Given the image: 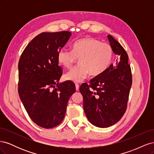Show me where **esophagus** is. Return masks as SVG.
I'll use <instances>...</instances> for the list:
<instances>
[{
    "label": "esophagus",
    "mask_w": 154,
    "mask_h": 154,
    "mask_svg": "<svg viewBox=\"0 0 154 154\" xmlns=\"http://www.w3.org/2000/svg\"><path fill=\"white\" fill-rule=\"evenodd\" d=\"M75 85H76V90L79 91V87H80V85H79V84H78V83H76Z\"/></svg>",
    "instance_id": "esophagus-1"
}]
</instances>
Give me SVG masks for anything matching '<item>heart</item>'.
Returning a JSON list of instances; mask_svg holds the SVG:
<instances>
[{
    "mask_svg": "<svg viewBox=\"0 0 154 154\" xmlns=\"http://www.w3.org/2000/svg\"><path fill=\"white\" fill-rule=\"evenodd\" d=\"M113 50L111 46L91 37H85L72 44V51L62 49L57 53L58 63L65 68L70 69L79 60L78 66L65 75L67 80L80 82L88 74L98 76L105 72L111 65Z\"/></svg>",
    "mask_w": 154,
    "mask_h": 154,
    "instance_id": "1",
    "label": "heart"
}]
</instances>
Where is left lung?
I'll return each instance as SVG.
<instances>
[{"instance_id": "obj_1", "label": "left lung", "mask_w": 154, "mask_h": 154, "mask_svg": "<svg viewBox=\"0 0 154 154\" xmlns=\"http://www.w3.org/2000/svg\"><path fill=\"white\" fill-rule=\"evenodd\" d=\"M108 38L113 52L119 56L116 65L83 83L80 91L83 109L88 121L97 127H110L119 121L127 108L132 76L128 56L122 45L111 35Z\"/></svg>"}]
</instances>
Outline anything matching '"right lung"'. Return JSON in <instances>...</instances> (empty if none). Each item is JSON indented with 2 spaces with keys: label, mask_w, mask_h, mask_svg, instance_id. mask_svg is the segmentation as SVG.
I'll return each instance as SVG.
<instances>
[{
  "label": "right lung",
  "mask_w": 154,
  "mask_h": 154,
  "mask_svg": "<svg viewBox=\"0 0 154 154\" xmlns=\"http://www.w3.org/2000/svg\"><path fill=\"white\" fill-rule=\"evenodd\" d=\"M71 36L67 31L42 32L26 46L18 62V94L30 118L42 128L62 123L76 91L73 82L58 83L62 69L57 53Z\"/></svg>",
  "instance_id": "add662e5"
}]
</instances>
